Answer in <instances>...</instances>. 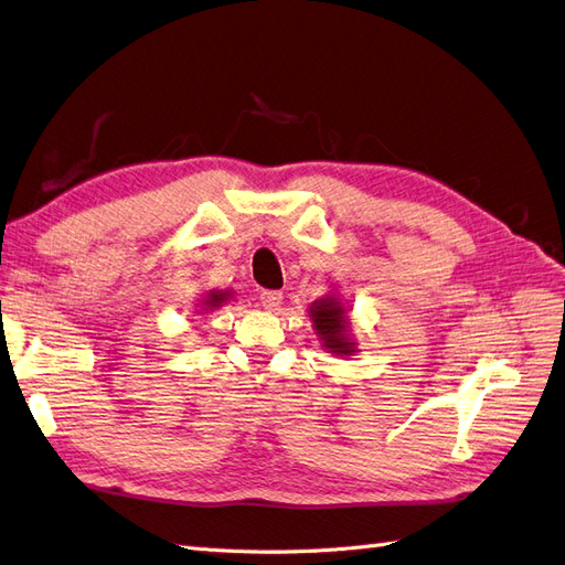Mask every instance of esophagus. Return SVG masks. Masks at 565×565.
I'll list each match as a JSON object with an SVG mask.
<instances>
[{"mask_svg":"<svg viewBox=\"0 0 565 565\" xmlns=\"http://www.w3.org/2000/svg\"><path fill=\"white\" fill-rule=\"evenodd\" d=\"M259 303L266 311H278L282 303V292H276V289H264V292L259 295Z\"/></svg>","mask_w":565,"mask_h":565,"instance_id":"1","label":"esophagus"}]
</instances>
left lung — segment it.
<instances>
[{
	"label": "left lung",
	"instance_id": "8db88e82",
	"mask_svg": "<svg viewBox=\"0 0 565 565\" xmlns=\"http://www.w3.org/2000/svg\"><path fill=\"white\" fill-rule=\"evenodd\" d=\"M313 322L320 339L324 341V349H330L332 353H351L353 351V341L347 339V318L344 309H341L339 301L334 299H322L318 301L313 309Z\"/></svg>",
	"mask_w": 565,
	"mask_h": 565
}]
</instances>
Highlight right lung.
<instances>
[{
    "label": "right lung",
    "instance_id": "right-lung-1",
    "mask_svg": "<svg viewBox=\"0 0 565 565\" xmlns=\"http://www.w3.org/2000/svg\"><path fill=\"white\" fill-rule=\"evenodd\" d=\"M226 297H228V292H218V295H216V292H212V295H210V299L204 301V303H207V306H218V303H224V299H226Z\"/></svg>",
    "mask_w": 565,
    "mask_h": 565
}]
</instances>
